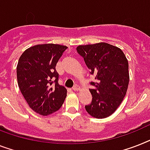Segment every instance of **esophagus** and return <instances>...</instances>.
Returning a JSON list of instances; mask_svg holds the SVG:
<instances>
[{
	"label": "esophagus",
	"mask_w": 150,
	"mask_h": 150,
	"mask_svg": "<svg viewBox=\"0 0 150 150\" xmlns=\"http://www.w3.org/2000/svg\"><path fill=\"white\" fill-rule=\"evenodd\" d=\"M72 89L74 90V91H78V90L79 89V86H78V85H75V86H73Z\"/></svg>",
	"instance_id": "obj_1"
}]
</instances>
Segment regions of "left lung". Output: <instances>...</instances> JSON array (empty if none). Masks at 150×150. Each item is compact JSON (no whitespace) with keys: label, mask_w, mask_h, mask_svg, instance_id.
<instances>
[{"label":"left lung","mask_w":150,"mask_h":150,"mask_svg":"<svg viewBox=\"0 0 150 150\" xmlns=\"http://www.w3.org/2000/svg\"><path fill=\"white\" fill-rule=\"evenodd\" d=\"M76 50L96 79L90 81L92 100L85 108L93 117H108L117 109L127 92L129 75L126 55L120 48L105 42L79 45Z\"/></svg>","instance_id":"1"}]
</instances>
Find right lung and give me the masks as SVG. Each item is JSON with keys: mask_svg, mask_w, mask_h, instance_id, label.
<instances>
[{"mask_svg": "<svg viewBox=\"0 0 150 150\" xmlns=\"http://www.w3.org/2000/svg\"><path fill=\"white\" fill-rule=\"evenodd\" d=\"M66 46L45 44L29 47L19 58L17 79L21 92L31 109L47 115L60 109L67 96L58 84L56 64Z\"/></svg>", "mask_w": 150, "mask_h": 150, "instance_id": "1", "label": "right lung"}]
</instances>
